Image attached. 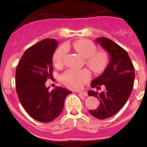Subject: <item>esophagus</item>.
Listing matches in <instances>:
<instances>
[{
    "label": "esophagus",
    "mask_w": 147,
    "mask_h": 147,
    "mask_svg": "<svg viewBox=\"0 0 147 147\" xmlns=\"http://www.w3.org/2000/svg\"><path fill=\"white\" fill-rule=\"evenodd\" d=\"M79 94L80 95V96H85V97H87L88 96V93L87 92H79Z\"/></svg>",
    "instance_id": "34e87169"
}]
</instances>
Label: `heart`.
<instances>
[{
	"instance_id": "1",
	"label": "heart",
	"mask_w": 147,
	"mask_h": 147,
	"mask_svg": "<svg viewBox=\"0 0 147 147\" xmlns=\"http://www.w3.org/2000/svg\"><path fill=\"white\" fill-rule=\"evenodd\" d=\"M72 47L78 54L85 58L86 65L95 73H101L105 69L108 63V56L104 51H96V46L92 41L86 39L77 40L72 44ZM67 52L65 45L55 51L53 55L54 66L59 67L63 64V59ZM62 81L71 89H79L90 79V73L88 69H69L62 74Z\"/></svg>"
}]
</instances>
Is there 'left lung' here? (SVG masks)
I'll use <instances>...</instances> for the list:
<instances>
[{"label":"left lung","mask_w":147,"mask_h":147,"mask_svg":"<svg viewBox=\"0 0 147 147\" xmlns=\"http://www.w3.org/2000/svg\"><path fill=\"white\" fill-rule=\"evenodd\" d=\"M97 43L110 55V62L102 75L92 81V88L105 89L98 93L89 90L88 96L98 98L99 105L96 110H89L93 117L106 119L117 113L129 98L134 85V66L127 52L120 45L106 37L96 40Z\"/></svg>","instance_id":"1"}]
</instances>
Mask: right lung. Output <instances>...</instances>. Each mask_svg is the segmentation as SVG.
Instances as JSON below:
<instances>
[{"label":"right lung","mask_w":147,"mask_h":147,"mask_svg":"<svg viewBox=\"0 0 147 147\" xmlns=\"http://www.w3.org/2000/svg\"><path fill=\"white\" fill-rule=\"evenodd\" d=\"M58 42L45 40L28 48L17 66L16 91L23 108L35 120L47 123L57 118L71 91L57 87L49 91L45 82L53 77V54Z\"/></svg>","instance_id":"1"}]
</instances>
